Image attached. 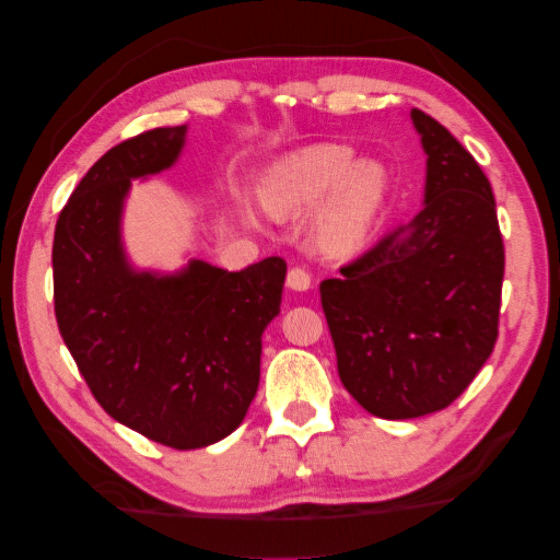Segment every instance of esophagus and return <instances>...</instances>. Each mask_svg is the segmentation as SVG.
Listing matches in <instances>:
<instances>
[{
  "mask_svg": "<svg viewBox=\"0 0 560 560\" xmlns=\"http://www.w3.org/2000/svg\"><path fill=\"white\" fill-rule=\"evenodd\" d=\"M288 288L295 292H305L312 288V275L302 268H292L288 272Z\"/></svg>",
  "mask_w": 560,
  "mask_h": 560,
  "instance_id": "1",
  "label": "esophagus"
}]
</instances>
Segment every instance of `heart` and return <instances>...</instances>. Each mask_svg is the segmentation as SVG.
<instances>
[{"label": "heart", "instance_id": "heart-1", "mask_svg": "<svg viewBox=\"0 0 560 560\" xmlns=\"http://www.w3.org/2000/svg\"><path fill=\"white\" fill-rule=\"evenodd\" d=\"M394 174L376 156L357 160L354 147L319 142L280 156L265 170L258 196L275 219H312V241L329 258H354L369 248L388 211Z\"/></svg>", "mask_w": 560, "mask_h": 560}]
</instances>
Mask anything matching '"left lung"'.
Instances as JSON below:
<instances>
[{"label":"left lung","mask_w":560,"mask_h":560,"mask_svg":"<svg viewBox=\"0 0 560 560\" xmlns=\"http://www.w3.org/2000/svg\"><path fill=\"white\" fill-rule=\"evenodd\" d=\"M425 152L423 206L319 295L339 378L371 416L447 408L497 341L504 280L492 184L433 117L410 110Z\"/></svg>","instance_id":"left-lung-1"}]
</instances>
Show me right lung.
Returning <instances> with one entry per match:
<instances>
[{
    "mask_svg": "<svg viewBox=\"0 0 560 560\" xmlns=\"http://www.w3.org/2000/svg\"><path fill=\"white\" fill-rule=\"evenodd\" d=\"M186 130L156 127L105 152L54 235L56 322L78 371L107 416L174 450L243 423L288 275L275 255L238 272L199 258L174 272L135 268L122 241L132 179L172 170Z\"/></svg>",
    "mask_w": 560,
    "mask_h": 560,
    "instance_id": "obj_1",
    "label": "right lung"
}]
</instances>
